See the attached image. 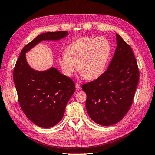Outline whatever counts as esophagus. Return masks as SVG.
Masks as SVG:
<instances>
[{
    "mask_svg": "<svg viewBox=\"0 0 155 155\" xmlns=\"http://www.w3.org/2000/svg\"><path fill=\"white\" fill-rule=\"evenodd\" d=\"M76 89L78 91H80L81 89V87L80 86V85H79V84H78V83H76Z\"/></svg>",
    "mask_w": 155,
    "mask_h": 155,
    "instance_id": "1",
    "label": "esophagus"
}]
</instances>
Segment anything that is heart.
Here are the masks:
<instances>
[{
  "label": "heart",
  "instance_id": "obj_1",
  "mask_svg": "<svg viewBox=\"0 0 155 155\" xmlns=\"http://www.w3.org/2000/svg\"><path fill=\"white\" fill-rule=\"evenodd\" d=\"M110 42L104 37H84L73 41L59 59L64 75L72 76L77 69L87 80H94L104 73L110 55Z\"/></svg>",
  "mask_w": 155,
  "mask_h": 155
}]
</instances>
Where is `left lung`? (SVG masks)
I'll return each instance as SVG.
<instances>
[{
	"instance_id": "8db88e82",
	"label": "left lung",
	"mask_w": 155,
	"mask_h": 155,
	"mask_svg": "<svg viewBox=\"0 0 155 155\" xmlns=\"http://www.w3.org/2000/svg\"><path fill=\"white\" fill-rule=\"evenodd\" d=\"M117 46L106 71L96 80L83 84L86 109L96 124L109 126L121 120L132 105L139 70L130 46L118 34Z\"/></svg>"
}]
</instances>
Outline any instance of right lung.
<instances>
[{
	"instance_id": "obj_1",
	"label": "right lung",
	"mask_w": 155,
	"mask_h": 155,
	"mask_svg": "<svg viewBox=\"0 0 155 155\" xmlns=\"http://www.w3.org/2000/svg\"><path fill=\"white\" fill-rule=\"evenodd\" d=\"M68 35L67 31L46 32L37 36L22 50L13 70V81L18 102L26 117L36 125L50 128L63 118L74 92L75 83L55 67L37 70L28 63L26 54L44 41H59Z\"/></svg>"
}]
</instances>
